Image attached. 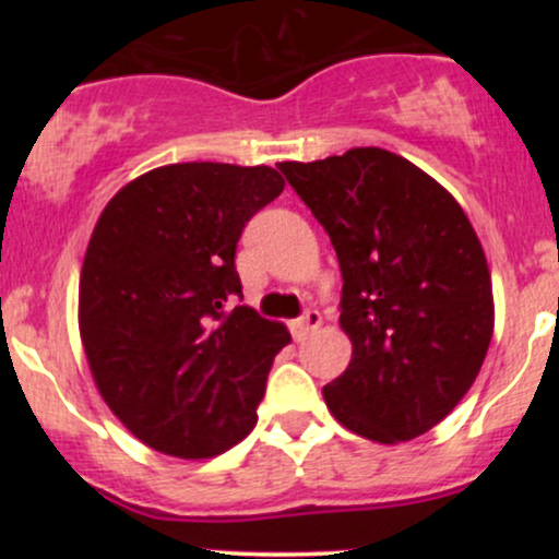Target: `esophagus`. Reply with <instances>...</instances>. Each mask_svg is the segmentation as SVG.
I'll list each match as a JSON object with an SVG mask.
<instances>
[{"label":"esophagus","mask_w":559,"mask_h":559,"mask_svg":"<svg viewBox=\"0 0 559 559\" xmlns=\"http://www.w3.org/2000/svg\"><path fill=\"white\" fill-rule=\"evenodd\" d=\"M320 323H323L320 312L318 310H307L301 318L292 320V323H288V329H292L294 338H297V342H299V338H305L307 333H312L316 329H320Z\"/></svg>","instance_id":"34e87169"}]
</instances>
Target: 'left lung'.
<instances>
[{"label": "left lung", "mask_w": 559, "mask_h": 559, "mask_svg": "<svg viewBox=\"0 0 559 559\" xmlns=\"http://www.w3.org/2000/svg\"><path fill=\"white\" fill-rule=\"evenodd\" d=\"M278 168L342 267L352 360L323 386L331 415L378 444L431 431L473 386L493 333L489 262L465 210L378 146Z\"/></svg>", "instance_id": "8db88e82"}]
</instances>
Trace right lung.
<instances>
[{
  "mask_svg": "<svg viewBox=\"0 0 559 559\" xmlns=\"http://www.w3.org/2000/svg\"><path fill=\"white\" fill-rule=\"evenodd\" d=\"M267 165L176 163L133 178L88 239L79 331L102 400L141 444L204 460L258 423L284 323L241 294L236 241L284 191Z\"/></svg>",
  "mask_w": 559,
  "mask_h": 559,
  "instance_id": "obj_1",
  "label": "right lung"
}]
</instances>
